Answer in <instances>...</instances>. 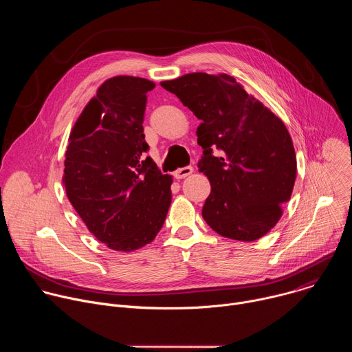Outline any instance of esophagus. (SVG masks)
<instances>
[{
    "label": "esophagus",
    "mask_w": 352,
    "mask_h": 352,
    "mask_svg": "<svg viewBox=\"0 0 352 352\" xmlns=\"http://www.w3.org/2000/svg\"><path fill=\"white\" fill-rule=\"evenodd\" d=\"M192 173H193V167L186 166V167H182V168H178L177 171H174V177H175L177 179H182V178L190 175Z\"/></svg>",
    "instance_id": "1"
}]
</instances>
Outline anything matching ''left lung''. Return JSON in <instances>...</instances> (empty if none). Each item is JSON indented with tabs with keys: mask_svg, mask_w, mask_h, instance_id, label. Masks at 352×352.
<instances>
[{
	"mask_svg": "<svg viewBox=\"0 0 352 352\" xmlns=\"http://www.w3.org/2000/svg\"><path fill=\"white\" fill-rule=\"evenodd\" d=\"M162 86L196 118L204 155L199 171L212 186L202 216L220 235L250 242L280 220L296 177L284 122L230 75L193 72Z\"/></svg>",
	"mask_w": 352,
	"mask_h": 352,
	"instance_id": "obj_1",
	"label": "left lung"
}]
</instances>
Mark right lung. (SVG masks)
Listing matches in <instances>:
<instances>
[{
    "label": "right lung",
    "instance_id": "right-lung-1",
    "mask_svg": "<svg viewBox=\"0 0 352 352\" xmlns=\"http://www.w3.org/2000/svg\"><path fill=\"white\" fill-rule=\"evenodd\" d=\"M144 78L114 76L97 89L69 135L67 196L87 230L110 249L132 252L162 230L173 178L162 174L143 133Z\"/></svg>",
    "mask_w": 352,
    "mask_h": 352
}]
</instances>
